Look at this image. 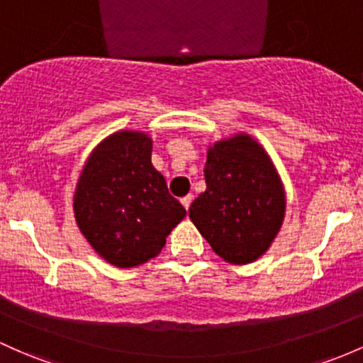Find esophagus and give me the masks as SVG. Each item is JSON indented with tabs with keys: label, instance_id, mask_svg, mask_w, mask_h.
<instances>
[{
	"label": "esophagus",
	"instance_id": "1",
	"mask_svg": "<svg viewBox=\"0 0 363 363\" xmlns=\"http://www.w3.org/2000/svg\"><path fill=\"white\" fill-rule=\"evenodd\" d=\"M192 201H194L192 194H189V196L182 197V204H183V208L186 209V211H189V208H190V204H192Z\"/></svg>",
	"mask_w": 363,
	"mask_h": 363
}]
</instances>
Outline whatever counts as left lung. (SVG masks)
<instances>
[{
    "label": "left lung",
    "instance_id": "obj_1",
    "mask_svg": "<svg viewBox=\"0 0 363 363\" xmlns=\"http://www.w3.org/2000/svg\"><path fill=\"white\" fill-rule=\"evenodd\" d=\"M206 190L189 214L213 251L228 263L258 259L275 239L286 211L282 183L267 152L247 135L208 152Z\"/></svg>",
    "mask_w": 363,
    "mask_h": 363
}]
</instances>
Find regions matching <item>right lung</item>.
<instances>
[{
  "instance_id": "add662e5",
  "label": "right lung",
  "mask_w": 363,
  "mask_h": 363,
  "mask_svg": "<svg viewBox=\"0 0 363 363\" xmlns=\"http://www.w3.org/2000/svg\"><path fill=\"white\" fill-rule=\"evenodd\" d=\"M150 155L149 136L121 131L93 152L77 182V227L116 267H138L157 256L186 214Z\"/></svg>"
}]
</instances>
